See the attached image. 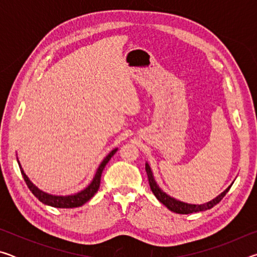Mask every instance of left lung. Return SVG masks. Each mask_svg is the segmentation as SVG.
I'll return each mask as SVG.
<instances>
[{"mask_svg": "<svg viewBox=\"0 0 257 257\" xmlns=\"http://www.w3.org/2000/svg\"><path fill=\"white\" fill-rule=\"evenodd\" d=\"M145 170H146V173H147V177H149L151 190L153 191L155 197L158 198L164 206H167L169 210L175 212V213H179V214H189V213H194V212H201V211L210 210V208H212L213 206L216 205V204L219 203L221 199H222L225 196V194L228 193L230 187H231L232 184H233V181H232V184L230 185L227 189L223 190L220 195H217L215 198L211 199L210 202H206V203H203V204H189V203L181 202V201H179V199H177L175 197H171L170 195H168L167 193H165V191L161 189V187L158 185V182H156V180H155L153 171H152L150 164L147 162L145 163Z\"/></svg>", "mask_w": 257, "mask_h": 257, "instance_id": "1", "label": "left lung"}]
</instances>
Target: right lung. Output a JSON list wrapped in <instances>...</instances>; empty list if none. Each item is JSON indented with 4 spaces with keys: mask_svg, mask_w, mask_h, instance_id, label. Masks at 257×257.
I'll use <instances>...</instances> for the list:
<instances>
[{
    "mask_svg": "<svg viewBox=\"0 0 257 257\" xmlns=\"http://www.w3.org/2000/svg\"><path fill=\"white\" fill-rule=\"evenodd\" d=\"M116 151H118V147L113 149L110 153L103 159L101 164L98 165L96 172H95V176L93 177V179L88 186L85 187L82 190L78 191V193L71 194V195H52L41 190L36 185L33 184V181L29 179L27 175H26L18 158H17V161H18L21 175H23L26 184H27L30 191H32L35 196L38 198V201H41L43 204H46V205L58 207V208H73V207H79L81 205H84L85 203L88 202L89 199L97 193V190L99 188V184H101V176L104 168H105V165L107 164L108 161L111 160L112 156L116 153Z\"/></svg>",
    "mask_w": 257,
    "mask_h": 257,
    "instance_id": "1",
    "label": "right lung"
}]
</instances>
